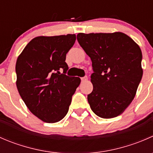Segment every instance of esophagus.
<instances>
[{
  "instance_id": "1",
  "label": "esophagus",
  "mask_w": 153,
  "mask_h": 153,
  "mask_svg": "<svg viewBox=\"0 0 153 153\" xmlns=\"http://www.w3.org/2000/svg\"><path fill=\"white\" fill-rule=\"evenodd\" d=\"M87 80H88L87 76H85V77H83V78H81V81H83V82H84V81H86Z\"/></svg>"
}]
</instances>
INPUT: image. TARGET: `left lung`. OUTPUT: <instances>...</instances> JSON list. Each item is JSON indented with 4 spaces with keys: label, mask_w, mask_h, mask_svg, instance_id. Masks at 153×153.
I'll list each match as a JSON object with an SVG mask.
<instances>
[{
    "label": "left lung",
    "mask_w": 153,
    "mask_h": 153,
    "mask_svg": "<svg viewBox=\"0 0 153 153\" xmlns=\"http://www.w3.org/2000/svg\"><path fill=\"white\" fill-rule=\"evenodd\" d=\"M77 39L92 63L91 109L100 118L118 116L134 99L142 78L139 46L121 32L78 33Z\"/></svg>",
    "instance_id": "left-lung-1"
}]
</instances>
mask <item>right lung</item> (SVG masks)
I'll use <instances>...</instances> for the list:
<instances>
[{"label":"right lung","instance_id":"right-lung-1","mask_svg":"<svg viewBox=\"0 0 153 153\" xmlns=\"http://www.w3.org/2000/svg\"><path fill=\"white\" fill-rule=\"evenodd\" d=\"M75 40V34L35 37L17 58L18 92L29 111L44 122L56 123L65 117L81 83L78 77L65 75L66 55Z\"/></svg>","mask_w":153,"mask_h":153}]
</instances>
